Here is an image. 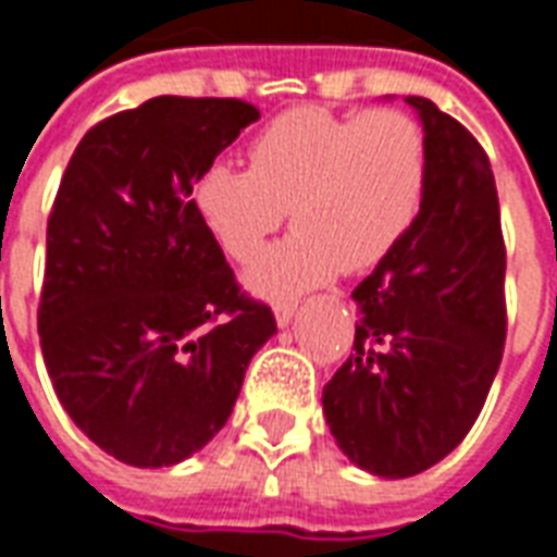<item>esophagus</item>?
I'll use <instances>...</instances> for the list:
<instances>
[{
  "label": "esophagus",
  "mask_w": 557,
  "mask_h": 557,
  "mask_svg": "<svg viewBox=\"0 0 557 557\" xmlns=\"http://www.w3.org/2000/svg\"><path fill=\"white\" fill-rule=\"evenodd\" d=\"M295 310H298V304H277L274 307V319H277L280 327H286L292 322V315H295Z\"/></svg>",
  "instance_id": "esophagus-1"
}]
</instances>
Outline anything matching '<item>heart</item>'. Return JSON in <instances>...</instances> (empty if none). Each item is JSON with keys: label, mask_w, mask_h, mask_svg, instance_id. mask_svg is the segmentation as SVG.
I'll return each instance as SVG.
<instances>
[{"label": "heart", "mask_w": 557, "mask_h": 557, "mask_svg": "<svg viewBox=\"0 0 557 557\" xmlns=\"http://www.w3.org/2000/svg\"><path fill=\"white\" fill-rule=\"evenodd\" d=\"M426 190V139L403 110L337 115L301 107L250 143V170L211 163L194 184L196 218L238 262L253 259L286 211L298 230L244 271L265 301H292L346 271L394 253Z\"/></svg>", "instance_id": "heart-1"}]
</instances>
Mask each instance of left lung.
<instances>
[{"label":"left lung","instance_id":"left-lung-1","mask_svg":"<svg viewBox=\"0 0 557 557\" xmlns=\"http://www.w3.org/2000/svg\"><path fill=\"white\" fill-rule=\"evenodd\" d=\"M426 139L411 232L351 292L355 351L322 391L334 442L375 478L426 471L474 426L498 363L504 238L490 158L430 98H406Z\"/></svg>","mask_w":557,"mask_h":557}]
</instances>
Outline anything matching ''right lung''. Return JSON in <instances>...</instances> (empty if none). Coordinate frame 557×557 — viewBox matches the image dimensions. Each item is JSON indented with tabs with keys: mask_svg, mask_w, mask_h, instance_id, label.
Returning <instances> with one entry per match:
<instances>
[{
	"mask_svg": "<svg viewBox=\"0 0 557 557\" xmlns=\"http://www.w3.org/2000/svg\"><path fill=\"white\" fill-rule=\"evenodd\" d=\"M256 119L235 98L160 95L91 127L62 175L38 307L44 363L71 420L125 466L202 450L277 334L190 196Z\"/></svg>",
	"mask_w": 557,
	"mask_h": 557,
	"instance_id": "right-lung-1",
	"label": "right lung"
}]
</instances>
